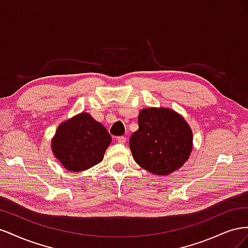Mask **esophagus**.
Instances as JSON below:
<instances>
[{"mask_svg":"<svg viewBox=\"0 0 248 248\" xmlns=\"http://www.w3.org/2000/svg\"><path fill=\"white\" fill-rule=\"evenodd\" d=\"M117 141L120 142V144H123V142L126 141V138L124 136H121V137H118L117 138Z\"/></svg>","mask_w":248,"mask_h":248,"instance_id":"34e87169","label":"esophagus"}]
</instances>
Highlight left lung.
<instances>
[{
	"label": "left lung",
	"mask_w": 248,
	"mask_h": 248,
	"mask_svg": "<svg viewBox=\"0 0 248 248\" xmlns=\"http://www.w3.org/2000/svg\"><path fill=\"white\" fill-rule=\"evenodd\" d=\"M129 146L134 160L154 175L166 176L181 168L192 149V131L185 120L169 108H144Z\"/></svg>",
	"instance_id": "obj_1"
}]
</instances>
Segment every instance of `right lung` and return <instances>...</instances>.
Returning <instances> with one entry per match:
<instances>
[{
    "label": "right lung",
    "mask_w": 248,
    "mask_h": 248,
    "mask_svg": "<svg viewBox=\"0 0 248 248\" xmlns=\"http://www.w3.org/2000/svg\"><path fill=\"white\" fill-rule=\"evenodd\" d=\"M110 141L106 127L81 112L59 126L51 148L66 170L81 171L102 160Z\"/></svg>",
    "instance_id": "obj_1"
}]
</instances>
